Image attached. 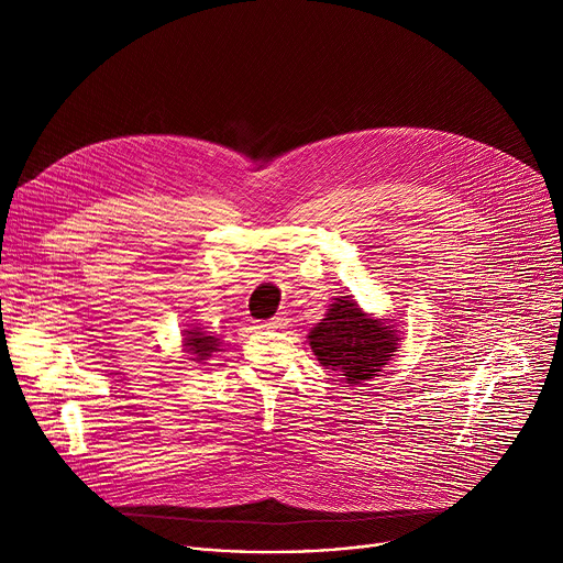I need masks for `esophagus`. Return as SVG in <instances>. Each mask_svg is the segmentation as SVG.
I'll return each mask as SVG.
<instances>
[{
  "instance_id": "esophagus-1",
  "label": "esophagus",
  "mask_w": 563,
  "mask_h": 563,
  "mask_svg": "<svg viewBox=\"0 0 563 563\" xmlns=\"http://www.w3.org/2000/svg\"><path fill=\"white\" fill-rule=\"evenodd\" d=\"M283 325H285V318H283V316H274V318L265 320V323H261L258 330H278V328H283Z\"/></svg>"
}]
</instances>
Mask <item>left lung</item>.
Returning <instances> with one entry per match:
<instances>
[{"instance_id":"obj_1","label":"left lung","mask_w":563,"mask_h":563,"mask_svg":"<svg viewBox=\"0 0 563 563\" xmlns=\"http://www.w3.org/2000/svg\"><path fill=\"white\" fill-rule=\"evenodd\" d=\"M398 334L391 318H376L354 296H339L325 318L309 330L307 341L320 365L336 372L343 383L358 385L378 376L396 356Z\"/></svg>"}]
</instances>
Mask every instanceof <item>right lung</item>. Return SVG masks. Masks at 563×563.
<instances>
[{"instance_id": "right-lung-1", "label": "right lung", "mask_w": 563, "mask_h": 563, "mask_svg": "<svg viewBox=\"0 0 563 563\" xmlns=\"http://www.w3.org/2000/svg\"><path fill=\"white\" fill-rule=\"evenodd\" d=\"M187 330H183V352L189 356V361L194 363H205L209 361L216 352H220L222 341L218 339V334L207 332L200 325L187 323Z\"/></svg>"}]
</instances>
